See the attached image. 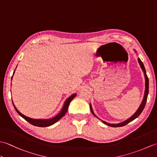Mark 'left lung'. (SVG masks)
Wrapping results in <instances>:
<instances>
[{
	"label": "left lung",
	"mask_w": 157,
	"mask_h": 157,
	"mask_svg": "<svg viewBox=\"0 0 157 157\" xmlns=\"http://www.w3.org/2000/svg\"><path fill=\"white\" fill-rule=\"evenodd\" d=\"M138 63L140 65V67L141 69H142L143 72H144V78H145V91H144V98H143L142 100V102L141 103L140 106V107L138 108V109L137 110V111H136L134 115H133L131 117H129V119H128L127 120H125V121H123L122 123H116V124H111V123H106L104 121H102V120H101L102 122L103 123H105V124L107 125H109L111 127H114V128H117V127H122V126H124L125 125L128 124V123H129V122L132 121L133 120H134L136 118H137L141 114V113L142 112L143 109H144V106L146 105V101H147V97H148V88H149V81H148V76L147 75H146V69H145V67H144V64H143V63L141 61V60L139 58L138 59ZM90 111L92 112V113L93 115H94L95 117L96 115L94 113V112H93V110H92V106L90 104ZM98 118V117H97Z\"/></svg>",
	"instance_id": "8db88e82"
}]
</instances>
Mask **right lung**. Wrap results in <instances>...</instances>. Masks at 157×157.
Wrapping results in <instances>:
<instances>
[{"label":"right lung","instance_id":"add662e5","mask_svg":"<svg viewBox=\"0 0 157 157\" xmlns=\"http://www.w3.org/2000/svg\"><path fill=\"white\" fill-rule=\"evenodd\" d=\"M14 72H15V71H14ZM12 78H13V76H12ZM12 78H11V79H12ZM75 96H76V94H73L71 96H70L67 99L65 102H64V105H63L61 111H60L59 114L56 115L55 117H52L51 119H36L29 118V117H28L23 115L22 113H20L18 110L17 109V108L15 107L14 105H13V106H14L15 109L16 110L17 113L20 116L22 117L23 119H25L28 122L31 123L32 125H35V126H38V127H48L50 125H53L56 122H57L59 119H61L65 115V113H67V111L69 103L71 102L72 100L75 97Z\"/></svg>","mask_w":157,"mask_h":157}]
</instances>
